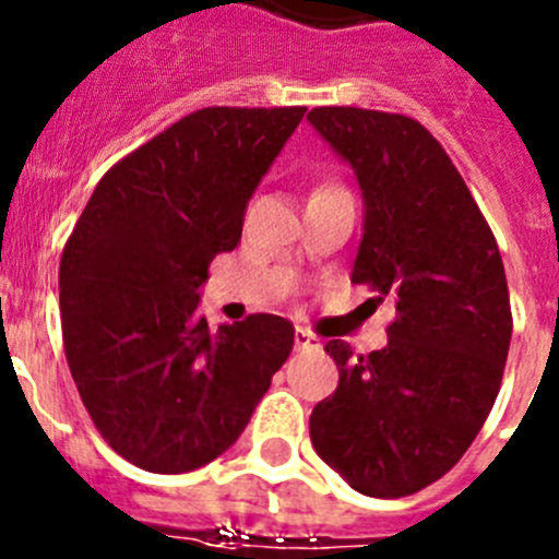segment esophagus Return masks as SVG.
I'll return each instance as SVG.
<instances>
[{
	"mask_svg": "<svg viewBox=\"0 0 559 559\" xmlns=\"http://www.w3.org/2000/svg\"><path fill=\"white\" fill-rule=\"evenodd\" d=\"M296 349H302V353H316V349H322V338L310 333V330L299 328L296 330Z\"/></svg>",
	"mask_w": 559,
	"mask_h": 559,
	"instance_id": "34e87169",
	"label": "esophagus"
}]
</instances>
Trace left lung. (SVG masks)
Wrapping results in <instances>:
<instances>
[{
  "label": "left lung",
  "mask_w": 559,
  "mask_h": 559,
  "mask_svg": "<svg viewBox=\"0 0 559 559\" xmlns=\"http://www.w3.org/2000/svg\"><path fill=\"white\" fill-rule=\"evenodd\" d=\"M308 122L364 199L353 283L392 299L389 344L324 353L338 389L310 414L316 453L353 490L400 498L445 476L490 414L512 310L496 237L445 147L412 117L324 106Z\"/></svg>",
  "instance_id": "1"
}]
</instances>
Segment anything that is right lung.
Here are the masks:
<instances>
[{
    "instance_id": "right-lung-1",
    "label": "right lung",
    "mask_w": 559,
    "mask_h": 559,
    "mask_svg": "<svg viewBox=\"0 0 559 559\" xmlns=\"http://www.w3.org/2000/svg\"><path fill=\"white\" fill-rule=\"evenodd\" d=\"M302 106L201 108L111 167L61 257L69 372L108 445L151 473L229 451L294 349V324L254 313L212 330L199 288L240 243L251 195Z\"/></svg>"
}]
</instances>
